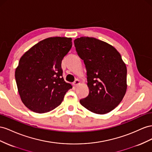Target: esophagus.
<instances>
[{"mask_svg": "<svg viewBox=\"0 0 152 152\" xmlns=\"http://www.w3.org/2000/svg\"><path fill=\"white\" fill-rule=\"evenodd\" d=\"M80 84V81L79 80H77V79H76L75 81H74V83H73V86H75V87H77V86L79 85Z\"/></svg>", "mask_w": 152, "mask_h": 152, "instance_id": "esophagus-1", "label": "esophagus"}]
</instances>
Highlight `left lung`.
<instances>
[{"label":"left lung","mask_w":152,"mask_h":152,"mask_svg":"<svg viewBox=\"0 0 152 152\" xmlns=\"http://www.w3.org/2000/svg\"><path fill=\"white\" fill-rule=\"evenodd\" d=\"M77 54L87 70L89 95L80 104L92 113L104 114L113 110L126 91V67L115 48L89 37L74 40Z\"/></svg>","instance_id":"8db88e82"}]
</instances>
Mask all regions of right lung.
<instances>
[{"label": "right lung", "mask_w": 152, "mask_h": 152, "mask_svg": "<svg viewBox=\"0 0 152 152\" xmlns=\"http://www.w3.org/2000/svg\"><path fill=\"white\" fill-rule=\"evenodd\" d=\"M72 38L53 37L41 41L20 59L15 71L19 95L32 111H50L63 102L72 88L63 77L61 62L70 50Z\"/></svg>", "instance_id": "obj_1"}]
</instances>
